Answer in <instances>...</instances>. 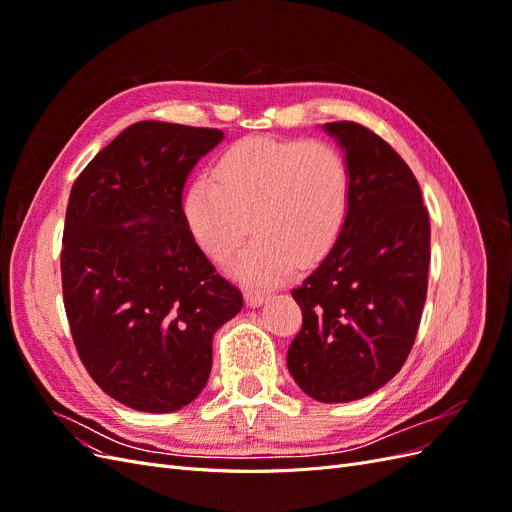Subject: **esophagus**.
<instances>
[{"mask_svg":"<svg viewBox=\"0 0 512 512\" xmlns=\"http://www.w3.org/2000/svg\"><path fill=\"white\" fill-rule=\"evenodd\" d=\"M267 301V294L265 292H256V290H247L245 292V305L247 307H258Z\"/></svg>","mask_w":512,"mask_h":512,"instance_id":"esophagus-1","label":"esophagus"}]
</instances>
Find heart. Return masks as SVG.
<instances>
[{
  "label": "heart",
  "mask_w": 512,
  "mask_h": 512,
  "mask_svg": "<svg viewBox=\"0 0 512 512\" xmlns=\"http://www.w3.org/2000/svg\"><path fill=\"white\" fill-rule=\"evenodd\" d=\"M350 175L324 141L247 138L226 149L213 177L200 175L183 196V220L211 260H226L252 228L256 237L230 262L245 284L273 286L297 260L322 258L348 213Z\"/></svg>",
  "instance_id": "heart-1"
}]
</instances>
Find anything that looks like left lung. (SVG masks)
I'll list each match as a JSON object with an SVG mask.
<instances>
[{
    "label": "left lung",
    "mask_w": 512,
    "mask_h": 512,
    "mask_svg": "<svg viewBox=\"0 0 512 512\" xmlns=\"http://www.w3.org/2000/svg\"><path fill=\"white\" fill-rule=\"evenodd\" d=\"M342 145L350 175L337 241L292 290L303 327L288 371L322 404L367 397L406 363L427 299L429 215L410 166L354 121L324 123Z\"/></svg>",
    "instance_id": "obj_1"
}]
</instances>
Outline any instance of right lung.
Returning <instances> with one entry per match:
<instances>
[{
  "mask_svg": "<svg viewBox=\"0 0 512 512\" xmlns=\"http://www.w3.org/2000/svg\"><path fill=\"white\" fill-rule=\"evenodd\" d=\"M224 132L138 121L74 181L61 288L76 352L100 389L141 412H175L211 374L213 333L243 297L192 239L183 185Z\"/></svg>",
  "mask_w": 512,
  "mask_h": 512,
  "instance_id": "add662e5",
  "label": "right lung"
}]
</instances>
